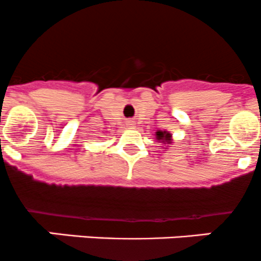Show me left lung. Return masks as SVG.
<instances>
[{"label":"left lung","mask_w":261,"mask_h":261,"mask_svg":"<svg viewBox=\"0 0 261 261\" xmlns=\"http://www.w3.org/2000/svg\"><path fill=\"white\" fill-rule=\"evenodd\" d=\"M156 139L157 142H160V143L166 144V147H169L170 144H172V134L167 130H157Z\"/></svg>","instance_id":"obj_1"}]
</instances>
